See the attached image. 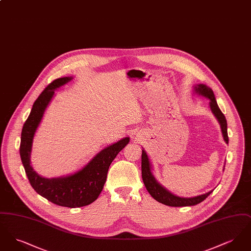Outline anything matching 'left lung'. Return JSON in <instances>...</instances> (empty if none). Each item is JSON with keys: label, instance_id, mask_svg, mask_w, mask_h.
Returning a JSON list of instances; mask_svg holds the SVG:
<instances>
[{"label": "left lung", "instance_id": "obj_1", "mask_svg": "<svg viewBox=\"0 0 251 251\" xmlns=\"http://www.w3.org/2000/svg\"><path fill=\"white\" fill-rule=\"evenodd\" d=\"M194 92L198 95L202 96L204 98L210 100V108L212 113L214 114L215 119L218 121L222 135L224 138V141L228 143V137H227V120L221 110L218 107L216 100H215L214 91L207 86L206 84H198L194 85ZM142 164H141V170H142V179L144 184L147 188L150 195L157 201L158 202L163 203L167 206L171 207H184V206H194L199 203L203 201L212 192H208L202 195L192 197V198H181L179 196H176L168 191L166 187H164L157 179H155L153 173H152V165L151 163V160L147 154V151L142 150ZM224 170V169H223Z\"/></svg>", "mask_w": 251, "mask_h": 251}]
</instances>
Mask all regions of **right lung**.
Wrapping results in <instances>:
<instances>
[{
  "instance_id": "right-lung-1",
  "label": "right lung",
  "mask_w": 251,
  "mask_h": 251,
  "mask_svg": "<svg viewBox=\"0 0 251 251\" xmlns=\"http://www.w3.org/2000/svg\"><path fill=\"white\" fill-rule=\"evenodd\" d=\"M72 77H63L49 84L36 99L22 131L20 154L26 175L35 191L56 205L77 208L95 201L106 181L108 169L116 156L130 142L124 137L98 152L83 168L57 178H45L38 175L31 165V153L36 130L44 113L60 86L72 81Z\"/></svg>"
}]
</instances>
